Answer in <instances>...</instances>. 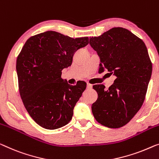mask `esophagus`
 Here are the masks:
<instances>
[{
	"label": "esophagus",
	"mask_w": 159,
	"mask_h": 159,
	"mask_svg": "<svg viewBox=\"0 0 159 159\" xmlns=\"http://www.w3.org/2000/svg\"><path fill=\"white\" fill-rule=\"evenodd\" d=\"M92 88H93V86H92L91 84H87V89H91Z\"/></svg>",
	"instance_id": "esophagus-1"
}]
</instances>
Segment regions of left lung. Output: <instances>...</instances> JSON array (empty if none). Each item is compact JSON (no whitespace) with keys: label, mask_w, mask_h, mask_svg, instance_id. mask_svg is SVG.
I'll return each instance as SVG.
<instances>
[{"label":"left lung","mask_w":159,"mask_h":159,"mask_svg":"<svg viewBox=\"0 0 159 159\" xmlns=\"http://www.w3.org/2000/svg\"><path fill=\"white\" fill-rule=\"evenodd\" d=\"M89 43L100 58L99 70L116 77L112 86H93L98 99L92 104L94 118L111 129L124 126L140 109L152 73L145 43L124 28H113Z\"/></svg>","instance_id":"obj_1"}]
</instances>
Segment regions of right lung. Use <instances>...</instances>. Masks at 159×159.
I'll use <instances>...</instances> for the list:
<instances>
[{
    "label": "right lung",
    "instance_id": "add662e5",
    "mask_svg": "<svg viewBox=\"0 0 159 159\" xmlns=\"http://www.w3.org/2000/svg\"><path fill=\"white\" fill-rule=\"evenodd\" d=\"M88 44V37L73 39L48 30L28 39L18 55L20 97L29 115L44 129H59L72 119L86 83L69 85L61 71L71 66L75 52Z\"/></svg>",
    "mask_w": 159,
    "mask_h": 159
}]
</instances>
